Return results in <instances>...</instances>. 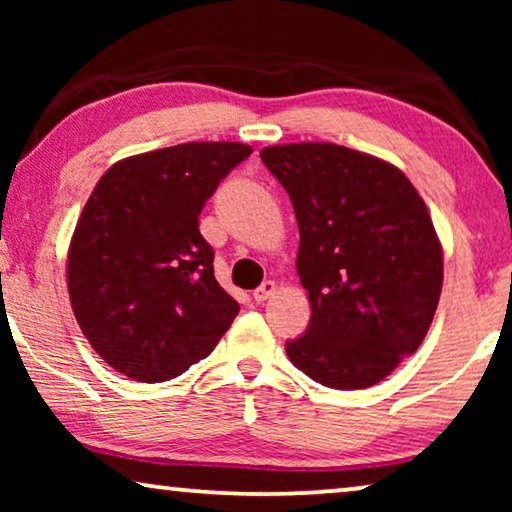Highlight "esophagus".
<instances>
[{
    "mask_svg": "<svg viewBox=\"0 0 512 512\" xmlns=\"http://www.w3.org/2000/svg\"><path fill=\"white\" fill-rule=\"evenodd\" d=\"M275 289H277V284L270 282V279H268V282H263V284L258 286V289L254 291V300H256V303H265V300H268V298L272 296V293H275Z\"/></svg>",
    "mask_w": 512,
    "mask_h": 512,
    "instance_id": "34e87169",
    "label": "esophagus"
}]
</instances>
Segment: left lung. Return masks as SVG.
Here are the masks:
<instances>
[{
	"label": "left lung",
	"mask_w": 512,
	"mask_h": 512,
	"mask_svg": "<svg viewBox=\"0 0 512 512\" xmlns=\"http://www.w3.org/2000/svg\"><path fill=\"white\" fill-rule=\"evenodd\" d=\"M261 160L296 212L312 305L286 354L324 387H373L422 345L436 314L443 249L429 209L398 167L347 146H268Z\"/></svg>",
	"instance_id": "obj_1"
}]
</instances>
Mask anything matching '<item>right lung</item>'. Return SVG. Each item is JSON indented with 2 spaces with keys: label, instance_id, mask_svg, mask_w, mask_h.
Here are the masks:
<instances>
[{
  "label": "right lung",
  "instance_id": "1",
  "mask_svg": "<svg viewBox=\"0 0 512 512\" xmlns=\"http://www.w3.org/2000/svg\"><path fill=\"white\" fill-rule=\"evenodd\" d=\"M251 156L237 142H188L111 165L83 207L67 289L83 335L137 382L172 380L209 356L240 312L214 277L198 216Z\"/></svg>",
  "mask_w": 512,
  "mask_h": 512
}]
</instances>
